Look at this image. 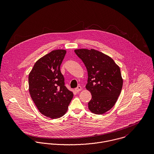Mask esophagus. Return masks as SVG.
Masks as SVG:
<instances>
[{"label": "esophagus", "mask_w": 154, "mask_h": 154, "mask_svg": "<svg viewBox=\"0 0 154 154\" xmlns=\"http://www.w3.org/2000/svg\"><path fill=\"white\" fill-rule=\"evenodd\" d=\"M81 89H82V88H81V87H80V86H78L77 88H76L75 89V91H76V92H79Z\"/></svg>", "instance_id": "esophagus-1"}]
</instances>
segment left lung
I'll return each instance as SVG.
<instances>
[{"mask_svg": "<svg viewBox=\"0 0 154 154\" xmlns=\"http://www.w3.org/2000/svg\"><path fill=\"white\" fill-rule=\"evenodd\" d=\"M88 72L86 89L92 95L88 109L103 114L116 104L123 87L120 69L110 56L94 49L75 50Z\"/></svg>", "mask_w": 154, "mask_h": 154, "instance_id": "left-lung-1", "label": "left lung"}]
</instances>
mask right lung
<instances>
[{"instance_id":"add662e5","label":"right lung","mask_w":154,"mask_h":154,"mask_svg":"<svg viewBox=\"0 0 154 154\" xmlns=\"http://www.w3.org/2000/svg\"><path fill=\"white\" fill-rule=\"evenodd\" d=\"M66 53L63 49L51 51L35 62L28 76L32 101L42 114L52 119L66 113L73 97L60 69Z\"/></svg>"}]
</instances>
